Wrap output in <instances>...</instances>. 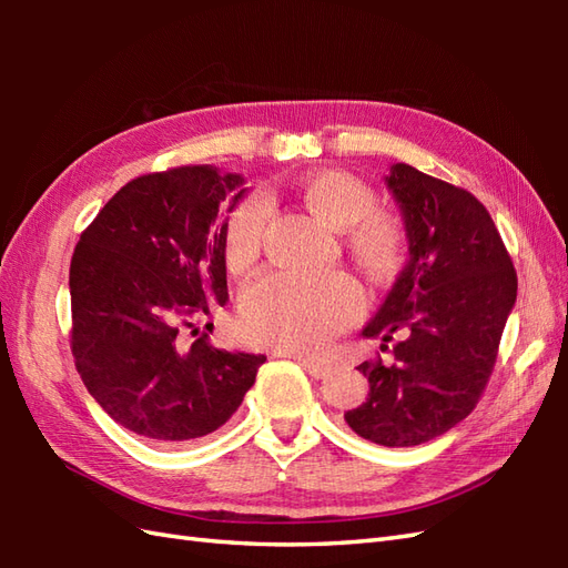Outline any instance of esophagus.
Returning <instances> with one entry per match:
<instances>
[{
  "mask_svg": "<svg viewBox=\"0 0 568 568\" xmlns=\"http://www.w3.org/2000/svg\"><path fill=\"white\" fill-rule=\"evenodd\" d=\"M297 364L303 366L312 378H327L329 376V366L327 364H320V361H312V358H303V356H297Z\"/></svg>",
  "mask_w": 568,
  "mask_h": 568,
  "instance_id": "obj_1",
  "label": "esophagus"
}]
</instances>
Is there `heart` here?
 <instances>
[{
    "label": "heart",
    "instance_id": "obj_1",
    "mask_svg": "<svg viewBox=\"0 0 568 568\" xmlns=\"http://www.w3.org/2000/svg\"><path fill=\"white\" fill-rule=\"evenodd\" d=\"M295 195L310 212L346 229V248L373 277H388L405 261L407 232L400 216L376 210L378 197L364 178L322 168L295 180ZM268 197L261 192L236 202L222 226V251L234 273L258 261L268 224ZM364 291L348 273H271L239 300V332L248 344L315 354L364 315Z\"/></svg>",
    "mask_w": 568,
    "mask_h": 568
}]
</instances>
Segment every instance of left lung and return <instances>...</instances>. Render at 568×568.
<instances>
[{
    "instance_id": "1",
    "label": "left lung",
    "mask_w": 568,
    "mask_h": 568,
    "mask_svg": "<svg viewBox=\"0 0 568 568\" xmlns=\"http://www.w3.org/2000/svg\"><path fill=\"white\" fill-rule=\"evenodd\" d=\"M409 261L364 334L393 342V364L364 361L371 393L346 413L358 437L415 446L474 413L498 358L517 273L488 210L468 190L407 163L390 168Z\"/></svg>"
}]
</instances>
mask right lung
I'll return each mask as SVG.
<instances>
[{
  "instance_id": "obj_1",
  "label": "right lung",
  "mask_w": 568,
  "mask_h": 568,
  "mask_svg": "<svg viewBox=\"0 0 568 568\" xmlns=\"http://www.w3.org/2000/svg\"><path fill=\"white\" fill-rule=\"evenodd\" d=\"M239 185L241 175L214 165L139 175L72 253L75 368L104 413L139 437L178 444L220 429L265 361L222 352L195 327L229 300L216 214L244 195Z\"/></svg>"
}]
</instances>
